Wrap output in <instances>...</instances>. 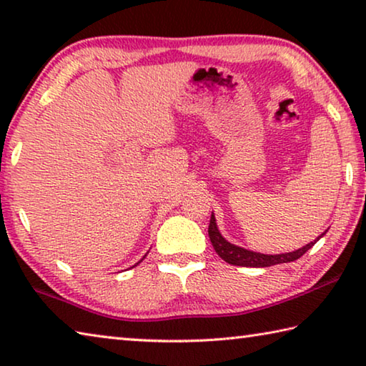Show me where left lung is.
I'll list each match as a JSON object with an SVG mask.
<instances>
[{
  "label": "left lung",
  "mask_w": 366,
  "mask_h": 366,
  "mask_svg": "<svg viewBox=\"0 0 366 366\" xmlns=\"http://www.w3.org/2000/svg\"><path fill=\"white\" fill-rule=\"evenodd\" d=\"M325 234L326 232L321 234L317 240L323 237ZM208 235H209V240H212V244H213V249L222 259H224L226 263L235 264V266H250V268H266V266H272V264L295 262V259H299L302 255H305V253L312 249L315 244H317V240H315V242H310L299 250L281 253V255H263V253L245 250V249H242V247L229 244L227 240L222 237L218 231V227H216L214 214H212V219H209Z\"/></svg>",
  "instance_id": "1"
}]
</instances>
